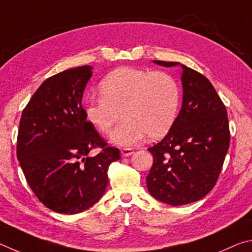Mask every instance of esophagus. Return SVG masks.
<instances>
[{"label":"esophagus","instance_id":"esophagus-1","mask_svg":"<svg viewBox=\"0 0 252 252\" xmlns=\"http://www.w3.org/2000/svg\"><path fill=\"white\" fill-rule=\"evenodd\" d=\"M121 153H122V156L123 157H128L130 155H133L134 149H131V148H123L122 151H121Z\"/></svg>","mask_w":252,"mask_h":252}]
</instances>
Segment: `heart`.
Wrapping results in <instances>:
<instances>
[{
  "label": "heart",
  "instance_id": "heart-1",
  "mask_svg": "<svg viewBox=\"0 0 252 252\" xmlns=\"http://www.w3.org/2000/svg\"><path fill=\"white\" fill-rule=\"evenodd\" d=\"M99 98L86 101V119L101 135H108L123 110L124 121L112 135L122 146H134L148 135H166L177 118L180 92L165 72L124 66L109 73L98 85Z\"/></svg>",
  "mask_w": 252,
  "mask_h": 252
}]
</instances>
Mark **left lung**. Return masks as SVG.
<instances>
[{
  "instance_id": "obj_1",
  "label": "left lung",
  "mask_w": 252,
  "mask_h": 252,
  "mask_svg": "<svg viewBox=\"0 0 252 252\" xmlns=\"http://www.w3.org/2000/svg\"><path fill=\"white\" fill-rule=\"evenodd\" d=\"M182 67V109L164 139L148 148L154 157L146 177L148 191L171 206L200 200L214 188L230 144L226 106L213 84L197 70Z\"/></svg>"
}]
</instances>
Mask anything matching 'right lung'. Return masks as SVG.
Masks as SVG:
<instances>
[{
  "label": "right lung",
  "instance_id": "obj_1",
  "mask_svg": "<svg viewBox=\"0 0 252 252\" xmlns=\"http://www.w3.org/2000/svg\"><path fill=\"white\" fill-rule=\"evenodd\" d=\"M92 76L88 65L48 77L22 113L16 155L29 186L47 208L78 214L95 205L108 184L107 170L121 158L90 122L82 105ZM100 153L92 158V149Z\"/></svg>",
  "mask_w": 252,
  "mask_h": 252
}]
</instances>
